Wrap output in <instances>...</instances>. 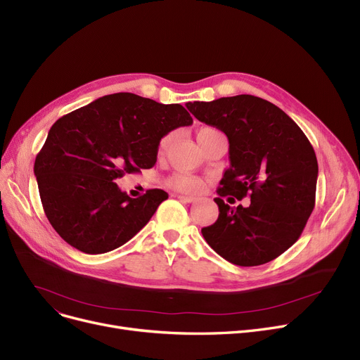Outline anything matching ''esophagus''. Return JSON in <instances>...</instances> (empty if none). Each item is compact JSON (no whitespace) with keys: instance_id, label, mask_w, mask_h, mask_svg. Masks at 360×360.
<instances>
[{"instance_id":"1","label":"esophagus","mask_w":360,"mask_h":360,"mask_svg":"<svg viewBox=\"0 0 360 360\" xmlns=\"http://www.w3.org/2000/svg\"><path fill=\"white\" fill-rule=\"evenodd\" d=\"M176 198H179L184 202H194L195 201L194 197H188V195H176Z\"/></svg>"}]
</instances>
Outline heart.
<instances>
[{"label": "heart", "mask_w": 360, "mask_h": 360, "mask_svg": "<svg viewBox=\"0 0 360 360\" xmlns=\"http://www.w3.org/2000/svg\"><path fill=\"white\" fill-rule=\"evenodd\" d=\"M214 128H202L198 131V137H201L204 132L207 131H213ZM174 140V132H166L165 136L160 137L158 141V155L162 156L165 155L170 143ZM167 186L172 188L175 191L185 193V194H198L204 190V181L198 176L194 175H188V174H174L172 176H169L166 181Z\"/></svg>", "instance_id": "1"}]
</instances>
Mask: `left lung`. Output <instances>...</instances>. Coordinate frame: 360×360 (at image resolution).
<instances>
[{
    "label": "left lung",
    "mask_w": 360,
    "mask_h": 360,
    "mask_svg": "<svg viewBox=\"0 0 360 360\" xmlns=\"http://www.w3.org/2000/svg\"><path fill=\"white\" fill-rule=\"evenodd\" d=\"M186 108L229 140L231 166L214 198L219 219L201 229L204 239L240 267L277 258L299 239L315 207L318 162L309 140L280 108L252 94ZM247 195L248 207L231 205Z\"/></svg>",
    "instance_id": "obj_1"
}]
</instances>
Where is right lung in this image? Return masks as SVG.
Returning a JSON list of instances; mask_svg holds the SVG:
<instances>
[{
    "label": "right lung",
    "instance_id": "add662e5",
    "mask_svg": "<svg viewBox=\"0 0 360 360\" xmlns=\"http://www.w3.org/2000/svg\"><path fill=\"white\" fill-rule=\"evenodd\" d=\"M191 124L182 105L134 93L108 94L56 121L34 160L44 212L56 233L86 254L109 252L137 235L167 193L155 188L131 198L115 181L150 169L160 137Z\"/></svg>",
    "mask_w": 360,
    "mask_h": 360
}]
</instances>
